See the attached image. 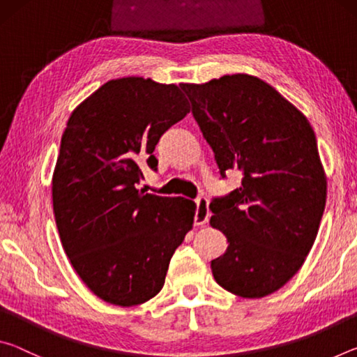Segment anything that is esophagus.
Instances as JSON below:
<instances>
[{
  "mask_svg": "<svg viewBox=\"0 0 357 357\" xmlns=\"http://www.w3.org/2000/svg\"><path fill=\"white\" fill-rule=\"evenodd\" d=\"M195 204H197V209H195V217H193V222H195V225H204L211 215L208 198H204V197L197 198Z\"/></svg>",
  "mask_w": 357,
  "mask_h": 357,
  "instance_id": "34e87169",
  "label": "esophagus"
}]
</instances>
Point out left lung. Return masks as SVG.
I'll use <instances>...</instances> for the list:
<instances>
[{
  "label": "left lung",
  "instance_id": "8db88e82",
  "mask_svg": "<svg viewBox=\"0 0 357 357\" xmlns=\"http://www.w3.org/2000/svg\"><path fill=\"white\" fill-rule=\"evenodd\" d=\"M214 151L222 178L243 172L239 189L214 198L211 227L228 239L211 261L227 291L258 299L304 264L318 234L328 183L307 118L261 78L234 74L181 83Z\"/></svg>",
  "mask_w": 357,
  "mask_h": 357
}]
</instances>
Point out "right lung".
<instances>
[{
    "label": "right lung",
    "instance_id": "right-lung-1",
    "mask_svg": "<svg viewBox=\"0 0 357 357\" xmlns=\"http://www.w3.org/2000/svg\"><path fill=\"white\" fill-rule=\"evenodd\" d=\"M189 113L176 84L110 80L84 99L66 126L52 179L53 213L72 268L113 305L143 304L160 291L195 203L138 190L155 144Z\"/></svg>",
    "mask_w": 357,
    "mask_h": 357
}]
</instances>
